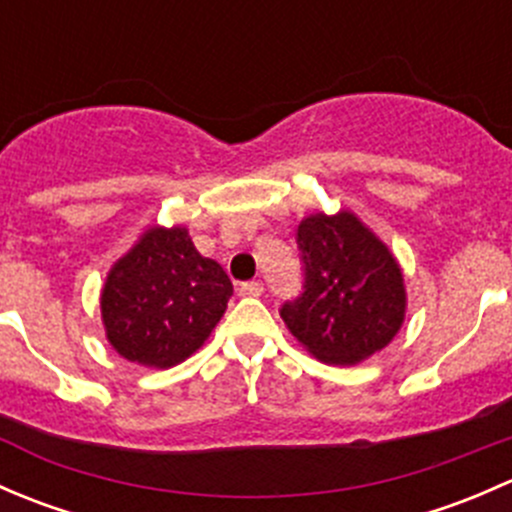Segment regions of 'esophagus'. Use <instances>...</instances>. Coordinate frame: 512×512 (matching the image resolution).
Instances as JSON below:
<instances>
[{
  "label": "esophagus",
  "mask_w": 512,
  "mask_h": 512,
  "mask_svg": "<svg viewBox=\"0 0 512 512\" xmlns=\"http://www.w3.org/2000/svg\"><path fill=\"white\" fill-rule=\"evenodd\" d=\"M262 289H265V285H262L260 280H250V282H242L240 294L242 297H260Z\"/></svg>",
  "instance_id": "34e87169"
}]
</instances>
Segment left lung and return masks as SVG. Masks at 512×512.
<instances>
[{
	"label": "left lung",
	"instance_id": "left-lung-1",
	"mask_svg": "<svg viewBox=\"0 0 512 512\" xmlns=\"http://www.w3.org/2000/svg\"><path fill=\"white\" fill-rule=\"evenodd\" d=\"M302 292L280 307L289 332L327 364H356L404 322L399 265L352 213L312 215L297 227Z\"/></svg>",
	"mask_w": 512,
	"mask_h": 512
}]
</instances>
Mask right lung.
Instances as JSON below:
<instances>
[{"instance_id": "1", "label": "right lung", "mask_w": 512, "mask_h": 512, "mask_svg": "<svg viewBox=\"0 0 512 512\" xmlns=\"http://www.w3.org/2000/svg\"><path fill=\"white\" fill-rule=\"evenodd\" d=\"M230 297V277L195 250L188 230L153 227L108 275L106 337L128 361L175 366L210 337Z\"/></svg>"}]
</instances>
